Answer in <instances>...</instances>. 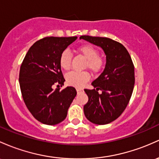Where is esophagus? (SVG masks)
I'll use <instances>...</instances> for the list:
<instances>
[{"mask_svg":"<svg viewBox=\"0 0 159 159\" xmlns=\"http://www.w3.org/2000/svg\"><path fill=\"white\" fill-rule=\"evenodd\" d=\"M76 90H77V93H82V92L84 91V90L82 88H76Z\"/></svg>","mask_w":159,"mask_h":159,"instance_id":"obj_1","label":"esophagus"}]
</instances>
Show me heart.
Listing matches in <instances>:
<instances>
[{"label":"heart","mask_w":159,"mask_h":159,"mask_svg":"<svg viewBox=\"0 0 159 159\" xmlns=\"http://www.w3.org/2000/svg\"><path fill=\"white\" fill-rule=\"evenodd\" d=\"M78 51L87 60L85 68L93 73H98L104 68L105 62L102 57H99V53L97 48L91 45H83L78 48ZM71 55L68 50L62 52L60 57V67L64 70L70 69L71 65ZM90 80V75L87 71H71L68 73L66 76V81L67 84L70 86L81 88L84 86Z\"/></svg>","instance_id":"obj_1"}]
</instances>
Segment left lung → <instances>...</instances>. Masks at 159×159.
I'll return each mask as SVG.
<instances>
[{"label": "left lung", "instance_id": "1", "mask_svg": "<svg viewBox=\"0 0 159 159\" xmlns=\"http://www.w3.org/2000/svg\"><path fill=\"white\" fill-rule=\"evenodd\" d=\"M80 39L100 47L106 54L105 69L92 82L93 89H84L88 102L84 106V112L92 123L106 125L117 119L128 106L135 82L134 66L121 43L108 38L88 35L81 36Z\"/></svg>", "mask_w": 159, "mask_h": 159}]
</instances>
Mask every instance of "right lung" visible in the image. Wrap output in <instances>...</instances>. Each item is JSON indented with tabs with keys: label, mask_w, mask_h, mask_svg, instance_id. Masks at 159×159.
Instances as JSON below:
<instances>
[{
	"label": "right lung",
	"mask_w": 159,
	"mask_h": 159,
	"mask_svg": "<svg viewBox=\"0 0 159 159\" xmlns=\"http://www.w3.org/2000/svg\"><path fill=\"white\" fill-rule=\"evenodd\" d=\"M77 37H47L29 48L20 66L21 93L28 109L38 121L55 125L63 121L77 92L73 87L53 90L64 84L60 57Z\"/></svg>",
	"instance_id": "1"
}]
</instances>
